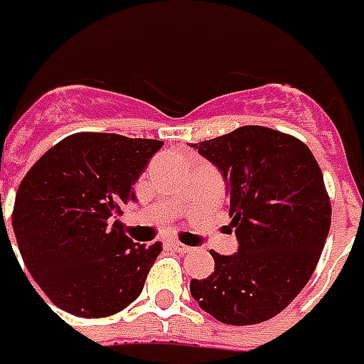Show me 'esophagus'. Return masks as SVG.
<instances>
[{"label":"esophagus","mask_w":364,"mask_h":364,"mask_svg":"<svg viewBox=\"0 0 364 364\" xmlns=\"http://www.w3.org/2000/svg\"><path fill=\"white\" fill-rule=\"evenodd\" d=\"M168 246H171L174 252H178V254H188V252H191L190 246H186V244L178 242V240H173V242H168Z\"/></svg>","instance_id":"34e87169"}]
</instances>
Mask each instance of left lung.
Instances as JSON below:
<instances>
[{"instance_id":"left-lung-1","label":"left lung","mask_w":364,"mask_h":364,"mask_svg":"<svg viewBox=\"0 0 364 364\" xmlns=\"http://www.w3.org/2000/svg\"><path fill=\"white\" fill-rule=\"evenodd\" d=\"M225 180L238 252L214 257V272L191 280L206 314L228 325L274 318L310 280L331 228V203L304 142L261 126L190 144Z\"/></svg>"}]
</instances>
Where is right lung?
<instances>
[{
    "instance_id": "right-lung-1",
    "label": "right lung",
    "mask_w": 364,
    "mask_h": 364,
    "mask_svg": "<svg viewBox=\"0 0 364 364\" xmlns=\"http://www.w3.org/2000/svg\"><path fill=\"white\" fill-rule=\"evenodd\" d=\"M161 146L154 139L75 133L20 182L14 237L31 278L58 308L107 318L141 295L161 244L133 242L118 216Z\"/></svg>"
}]
</instances>
